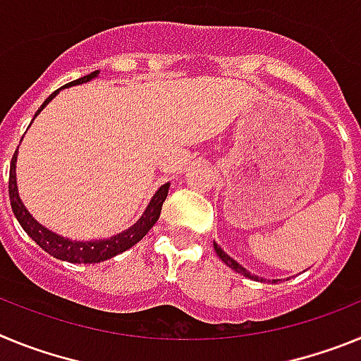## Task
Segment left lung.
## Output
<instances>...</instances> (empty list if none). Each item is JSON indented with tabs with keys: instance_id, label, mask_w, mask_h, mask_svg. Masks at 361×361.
<instances>
[{
	"instance_id": "left-lung-1",
	"label": "left lung",
	"mask_w": 361,
	"mask_h": 361,
	"mask_svg": "<svg viewBox=\"0 0 361 361\" xmlns=\"http://www.w3.org/2000/svg\"><path fill=\"white\" fill-rule=\"evenodd\" d=\"M213 247H215L216 255H219V258H220V260H222V262L226 264V266H229V267H231V269H235V271H237V273H240V275H244L245 279L257 280V282H266V280H264V279H260V276H257V275H251L250 271L245 269V267H242L240 264L237 262V260H233V258L229 257V255L226 253V251H222V247H220L219 244H215V242H213ZM267 282H271V283H276V282H279V280H267Z\"/></svg>"
}]
</instances>
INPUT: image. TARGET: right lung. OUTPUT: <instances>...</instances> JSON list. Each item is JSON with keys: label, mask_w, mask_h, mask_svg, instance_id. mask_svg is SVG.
Segmentation results:
<instances>
[{"label": "right lung", "mask_w": 361, "mask_h": 361, "mask_svg": "<svg viewBox=\"0 0 361 361\" xmlns=\"http://www.w3.org/2000/svg\"><path fill=\"white\" fill-rule=\"evenodd\" d=\"M99 75V70L95 72L88 73L85 78H79L75 81L68 82L63 88H68V86L73 85H82V82L92 81L94 78ZM56 90L54 94H50L47 97L43 104L39 106V110L36 111V116H39V111L43 110L47 104L52 101L54 97L57 95ZM34 121V119H32ZM16 161H18V152L14 153V157H12L11 162V175H8V197H11V206L12 212H14L16 219L21 224V228L27 231L28 237L32 240L36 242L39 245L41 250H44L49 255H52L54 258H59V260H65V262H72V264H97L103 262V260H108V258L116 257V255L123 253V251L130 250L132 245H135L137 242L141 240L145 237L146 233L155 226V222L161 216V209H162V202L168 197V190H170V183L162 184L157 191H155V195L152 197L149 200L148 208L145 209V213L141 215V219L137 220L135 224L130 226L128 229H124V231L117 233L114 237L110 238H101V240H90V242H79V240H70V238L61 237V235H57V233L50 231L44 226H41L34 216L28 213V209L25 208V204L21 202L18 193V183H16Z\"/></svg>", "instance_id": "add662e5"}]
</instances>
